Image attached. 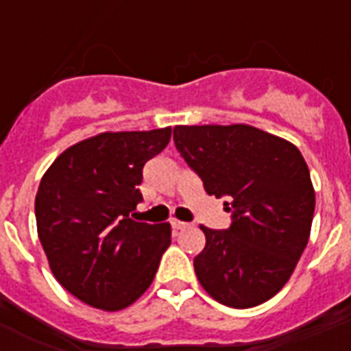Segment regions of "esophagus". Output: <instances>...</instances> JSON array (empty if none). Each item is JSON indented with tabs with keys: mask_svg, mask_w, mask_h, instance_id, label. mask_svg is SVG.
<instances>
[{
	"mask_svg": "<svg viewBox=\"0 0 351 351\" xmlns=\"http://www.w3.org/2000/svg\"><path fill=\"white\" fill-rule=\"evenodd\" d=\"M171 226H173V230H175V231L186 230V228H187V224H186V222H182V220H176V219H173V220H171Z\"/></svg>",
	"mask_w": 351,
	"mask_h": 351,
	"instance_id": "obj_1",
	"label": "esophagus"
}]
</instances>
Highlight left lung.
<instances>
[{"label":"left lung","mask_w":351,"mask_h":351,"mask_svg":"<svg viewBox=\"0 0 351 351\" xmlns=\"http://www.w3.org/2000/svg\"><path fill=\"white\" fill-rule=\"evenodd\" d=\"M175 145L209 195L226 197L230 230H209L195 256L200 286L217 302L253 308L288 282L310 239L315 189L293 143L245 123L176 125Z\"/></svg>","instance_id":"left-lung-1"}]
</instances>
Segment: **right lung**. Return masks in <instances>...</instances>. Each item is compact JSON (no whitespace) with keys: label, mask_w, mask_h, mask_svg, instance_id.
I'll list each match as a JSON object with an SVG mask.
<instances>
[{"label":"right lung","mask_w":351,"mask_h":351,"mask_svg":"<svg viewBox=\"0 0 351 351\" xmlns=\"http://www.w3.org/2000/svg\"><path fill=\"white\" fill-rule=\"evenodd\" d=\"M169 140L171 127L100 132L65 149L41 178L38 237L52 275L85 304L125 310L153 282L171 224L129 213L142 200L143 165Z\"/></svg>","instance_id":"right-lung-1"}]
</instances>
